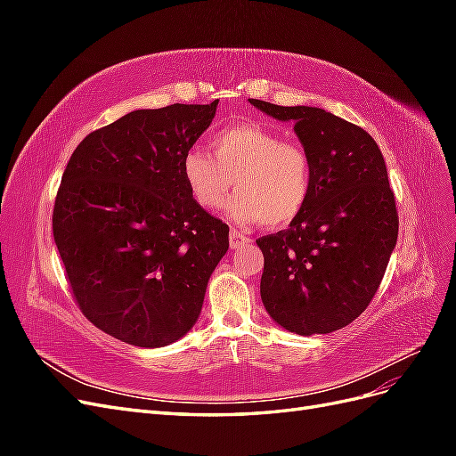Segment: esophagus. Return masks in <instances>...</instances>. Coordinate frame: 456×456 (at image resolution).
Here are the masks:
<instances>
[{"instance_id":"obj_1","label":"esophagus","mask_w":456,"mask_h":456,"mask_svg":"<svg viewBox=\"0 0 456 456\" xmlns=\"http://www.w3.org/2000/svg\"><path fill=\"white\" fill-rule=\"evenodd\" d=\"M247 243H251V240L243 236L241 232H238V230L230 232V247H232V249H240V247H243Z\"/></svg>"}]
</instances>
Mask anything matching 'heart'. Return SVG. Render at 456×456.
Wrapping results in <instances>:
<instances>
[{
	"mask_svg": "<svg viewBox=\"0 0 456 456\" xmlns=\"http://www.w3.org/2000/svg\"><path fill=\"white\" fill-rule=\"evenodd\" d=\"M209 151L194 148L183 158L186 188L203 209H220L233 186L238 196L228 213L241 224L283 228L306 209L314 167L302 144L283 141L260 123H240L215 133Z\"/></svg>",
	"mask_w": 456,
	"mask_h": 456,
	"instance_id": "obj_1",
	"label": "heart"
}]
</instances>
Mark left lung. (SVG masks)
<instances>
[{"mask_svg":"<svg viewBox=\"0 0 456 456\" xmlns=\"http://www.w3.org/2000/svg\"><path fill=\"white\" fill-rule=\"evenodd\" d=\"M249 102L295 123L314 167L306 209L287 230L256 240L262 305L291 333H333L369 306L397 241L382 151L367 131L322 108Z\"/></svg>","mask_w":456,"mask_h":456,"instance_id":"1","label":"left lung"}]
</instances>
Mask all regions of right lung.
Listing matches in <instances>:
<instances>
[{
	"mask_svg": "<svg viewBox=\"0 0 456 456\" xmlns=\"http://www.w3.org/2000/svg\"><path fill=\"white\" fill-rule=\"evenodd\" d=\"M216 104L134 110L89 133L64 169L53 236L68 283L94 327L133 346L184 337L228 251V224L183 178Z\"/></svg>",
	"mask_w": 456,
	"mask_h": 456,
	"instance_id": "add662e5",
	"label": "right lung"
}]
</instances>
